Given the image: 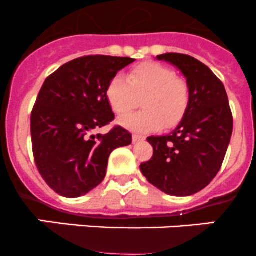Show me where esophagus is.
I'll list each match as a JSON object with an SVG mask.
<instances>
[{"label":"esophagus","mask_w":256,"mask_h":256,"mask_svg":"<svg viewBox=\"0 0 256 256\" xmlns=\"http://www.w3.org/2000/svg\"><path fill=\"white\" fill-rule=\"evenodd\" d=\"M144 138L141 135H136V134H134L132 135V142L134 144H138V142H141V141H144Z\"/></svg>","instance_id":"obj_1"}]
</instances>
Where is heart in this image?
I'll return each instance as SVG.
<instances>
[{
    "mask_svg": "<svg viewBox=\"0 0 256 256\" xmlns=\"http://www.w3.org/2000/svg\"><path fill=\"white\" fill-rule=\"evenodd\" d=\"M106 100L118 115L130 112L142 96L144 110L128 114L118 124L136 132L172 128L180 122L190 102L188 85L176 78L172 69L154 62H144L134 66L126 76H115L108 82Z\"/></svg>",
    "mask_w": 256,
    "mask_h": 256,
    "instance_id": "1",
    "label": "heart"
}]
</instances>
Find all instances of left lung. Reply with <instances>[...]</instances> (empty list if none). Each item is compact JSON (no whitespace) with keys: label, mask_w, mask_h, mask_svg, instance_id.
Returning <instances> with one entry per match:
<instances>
[{"label":"left lung","mask_w":256,"mask_h":256,"mask_svg":"<svg viewBox=\"0 0 256 256\" xmlns=\"http://www.w3.org/2000/svg\"><path fill=\"white\" fill-rule=\"evenodd\" d=\"M187 80L190 102L182 121L166 136H150L151 160L140 170L151 184L176 197L200 192L220 170L233 132V115L223 82L202 62L190 56L166 53Z\"/></svg>","instance_id":"obj_1"}]
</instances>
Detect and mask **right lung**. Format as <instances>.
Wrapping results in <instances>:
<instances>
[{
	"mask_svg": "<svg viewBox=\"0 0 256 256\" xmlns=\"http://www.w3.org/2000/svg\"><path fill=\"white\" fill-rule=\"evenodd\" d=\"M134 62L80 56L43 82L30 115L33 156L40 176L58 194L78 198L90 192L105 178L110 154L132 141L121 126L105 135L94 131L115 118L105 95L108 82Z\"/></svg>",
	"mask_w": 256,
	"mask_h": 256,
	"instance_id": "obj_1",
	"label": "right lung"
}]
</instances>
